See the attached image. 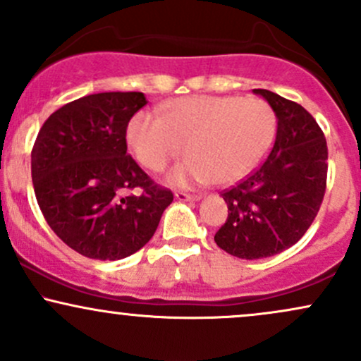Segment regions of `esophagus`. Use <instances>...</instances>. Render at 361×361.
I'll list each match as a JSON object with an SVG mask.
<instances>
[{"instance_id": "34e87169", "label": "esophagus", "mask_w": 361, "mask_h": 361, "mask_svg": "<svg viewBox=\"0 0 361 361\" xmlns=\"http://www.w3.org/2000/svg\"><path fill=\"white\" fill-rule=\"evenodd\" d=\"M175 197L180 202H198L202 198L200 195H190V193H185V192H176Z\"/></svg>"}]
</instances>
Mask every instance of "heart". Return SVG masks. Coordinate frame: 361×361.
I'll return each instance as SVG.
<instances>
[{"label": "heart", "instance_id": "1", "mask_svg": "<svg viewBox=\"0 0 361 361\" xmlns=\"http://www.w3.org/2000/svg\"><path fill=\"white\" fill-rule=\"evenodd\" d=\"M275 114L259 98L195 94L161 106V118L139 111L127 126L132 154L151 171L190 157L168 173L176 186L229 185L255 168L275 135Z\"/></svg>", "mask_w": 361, "mask_h": 361}]
</instances>
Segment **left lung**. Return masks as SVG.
Instances as JSON below:
<instances>
[{"instance_id":"obj_1","label":"left lung","mask_w":361,"mask_h":361,"mask_svg":"<svg viewBox=\"0 0 361 361\" xmlns=\"http://www.w3.org/2000/svg\"><path fill=\"white\" fill-rule=\"evenodd\" d=\"M252 93L275 111V144L252 175L222 193L229 215L214 238L243 259L268 258L299 241L316 219L327 178V144L312 115L273 91Z\"/></svg>"}]
</instances>
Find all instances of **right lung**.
Returning a JSON list of instances; mask_svg holds the SVG:
<instances>
[{
  "label": "right lung",
  "instance_id": "1",
  "mask_svg": "<svg viewBox=\"0 0 361 361\" xmlns=\"http://www.w3.org/2000/svg\"><path fill=\"white\" fill-rule=\"evenodd\" d=\"M146 103L137 91L88 94L54 111L37 135V204L59 239L86 258L134 255L173 202L127 154V126ZM134 188L140 195H125Z\"/></svg>",
  "mask_w": 361,
  "mask_h": 361
}]
</instances>
